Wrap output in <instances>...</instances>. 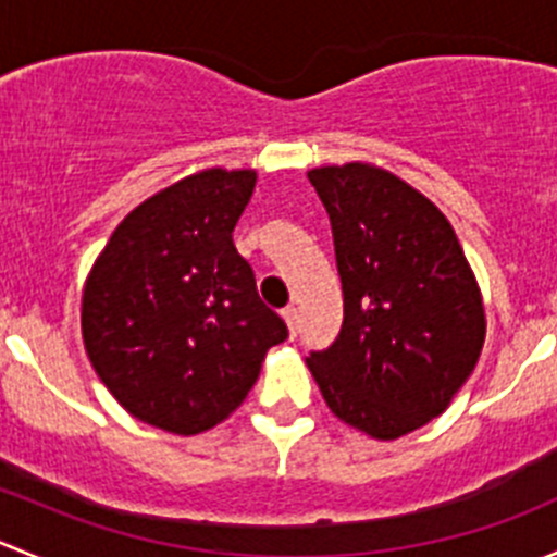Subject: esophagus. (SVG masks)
I'll return each instance as SVG.
<instances>
[{"label":"esophagus","mask_w":557,"mask_h":557,"mask_svg":"<svg viewBox=\"0 0 557 557\" xmlns=\"http://www.w3.org/2000/svg\"><path fill=\"white\" fill-rule=\"evenodd\" d=\"M283 318H285V323H288L290 336L299 334V310H296V307H285Z\"/></svg>","instance_id":"34e87169"}]
</instances>
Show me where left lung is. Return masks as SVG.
Instances as JSON below:
<instances>
[{
	"label": "left lung",
	"instance_id": "1",
	"mask_svg": "<svg viewBox=\"0 0 557 557\" xmlns=\"http://www.w3.org/2000/svg\"><path fill=\"white\" fill-rule=\"evenodd\" d=\"M334 234L339 336L307 358L325 404L374 440L442 414L474 372L485 307L447 218L372 164L307 172Z\"/></svg>",
	"mask_w": 557,
	"mask_h": 557
}]
</instances>
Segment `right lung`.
I'll list each match as a JSON object with an SVG mask.
<instances>
[{
  "instance_id": "obj_1",
  "label": "right lung",
  "mask_w": 557,
  "mask_h": 557,
  "mask_svg": "<svg viewBox=\"0 0 557 557\" xmlns=\"http://www.w3.org/2000/svg\"><path fill=\"white\" fill-rule=\"evenodd\" d=\"M252 170H205L159 190L112 232L83 288V342L128 414L190 436L226 420L288 325L256 290L232 232Z\"/></svg>"
}]
</instances>
